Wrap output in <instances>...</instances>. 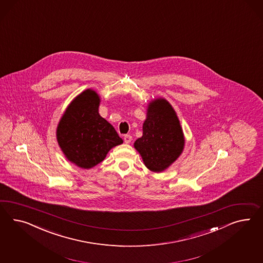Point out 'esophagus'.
I'll return each mask as SVG.
<instances>
[{
    "instance_id": "esophagus-1",
    "label": "esophagus",
    "mask_w": 263,
    "mask_h": 263,
    "mask_svg": "<svg viewBox=\"0 0 263 263\" xmlns=\"http://www.w3.org/2000/svg\"><path fill=\"white\" fill-rule=\"evenodd\" d=\"M123 140H124L125 143H129V142L132 141V137L130 135H124V137H123Z\"/></svg>"
}]
</instances>
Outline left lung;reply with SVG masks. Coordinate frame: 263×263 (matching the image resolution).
<instances>
[{
	"label": "left lung",
	"instance_id": "8db88e82",
	"mask_svg": "<svg viewBox=\"0 0 263 263\" xmlns=\"http://www.w3.org/2000/svg\"><path fill=\"white\" fill-rule=\"evenodd\" d=\"M184 144L182 128L168 101L157 99L150 102L142 137L134 143L145 166L154 172L164 171L180 156Z\"/></svg>",
	"mask_w": 263,
	"mask_h": 263
}]
</instances>
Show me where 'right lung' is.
<instances>
[{"label":"right lung","mask_w":263,"mask_h":263,"mask_svg":"<svg viewBox=\"0 0 263 263\" xmlns=\"http://www.w3.org/2000/svg\"><path fill=\"white\" fill-rule=\"evenodd\" d=\"M100 98L86 90L71 101L57 127V142L69 161L82 168L102 162L108 151L122 143L115 128L99 114Z\"/></svg>","instance_id":"obj_1"}]
</instances>
